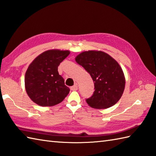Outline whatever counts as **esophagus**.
Instances as JSON below:
<instances>
[{
  "label": "esophagus",
  "instance_id": "obj_1",
  "mask_svg": "<svg viewBox=\"0 0 156 156\" xmlns=\"http://www.w3.org/2000/svg\"><path fill=\"white\" fill-rule=\"evenodd\" d=\"M77 89H78V87H77V83H75L73 86L71 87V90H72V91H76V90H77Z\"/></svg>",
  "mask_w": 156,
  "mask_h": 156
}]
</instances>
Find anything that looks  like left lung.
I'll use <instances>...</instances> for the list:
<instances>
[{"mask_svg":"<svg viewBox=\"0 0 156 156\" xmlns=\"http://www.w3.org/2000/svg\"><path fill=\"white\" fill-rule=\"evenodd\" d=\"M79 65L90 73L94 83L93 96L86 100L96 109H105L117 103L125 90V77L116 60L107 53L89 50L75 58Z\"/></svg>","mask_w":156,"mask_h":156,"instance_id":"obj_1","label":"left lung"}]
</instances>
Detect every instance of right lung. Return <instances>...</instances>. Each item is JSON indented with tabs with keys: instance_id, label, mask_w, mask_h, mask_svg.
<instances>
[{
	"instance_id": "add662e5",
	"label": "right lung",
	"mask_w": 156,
	"mask_h": 156,
	"mask_svg": "<svg viewBox=\"0 0 156 156\" xmlns=\"http://www.w3.org/2000/svg\"><path fill=\"white\" fill-rule=\"evenodd\" d=\"M69 50H49L35 58L25 73V87L28 96L41 106H52L63 101L69 88L58 72V66Z\"/></svg>"
}]
</instances>
